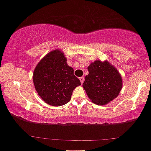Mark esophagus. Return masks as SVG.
<instances>
[{"instance_id":"1","label":"esophagus","mask_w":151,"mask_h":151,"mask_svg":"<svg viewBox=\"0 0 151 151\" xmlns=\"http://www.w3.org/2000/svg\"><path fill=\"white\" fill-rule=\"evenodd\" d=\"M79 80L81 81V83L83 84V81H84V77H83V76H82V77H80Z\"/></svg>"}]
</instances>
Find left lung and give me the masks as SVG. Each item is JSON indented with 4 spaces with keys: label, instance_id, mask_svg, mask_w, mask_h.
Here are the masks:
<instances>
[{
    "label": "left lung",
    "instance_id": "1",
    "mask_svg": "<svg viewBox=\"0 0 151 151\" xmlns=\"http://www.w3.org/2000/svg\"><path fill=\"white\" fill-rule=\"evenodd\" d=\"M83 88L91 101L105 105L120 94L122 87V76L111 63L97 59L88 67Z\"/></svg>",
    "mask_w": 151,
    "mask_h": 151
}]
</instances>
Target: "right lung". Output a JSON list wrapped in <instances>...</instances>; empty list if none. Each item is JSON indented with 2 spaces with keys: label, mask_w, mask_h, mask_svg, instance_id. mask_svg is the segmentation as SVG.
Returning <instances> with one entry per match:
<instances>
[{
  "label": "right lung",
  "mask_w": 151,
  "mask_h": 151,
  "mask_svg": "<svg viewBox=\"0 0 151 151\" xmlns=\"http://www.w3.org/2000/svg\"><path fill=\"white\" fill-rule=\"evenodd\" d=\"M63 52L55 49L39 61L33 73L36 92L48 105L61 106L71 99L74 89L81 86L74 70L67 63Z\"/></svg>",
  "instance_id": "add662e5"
}]
</instances>
